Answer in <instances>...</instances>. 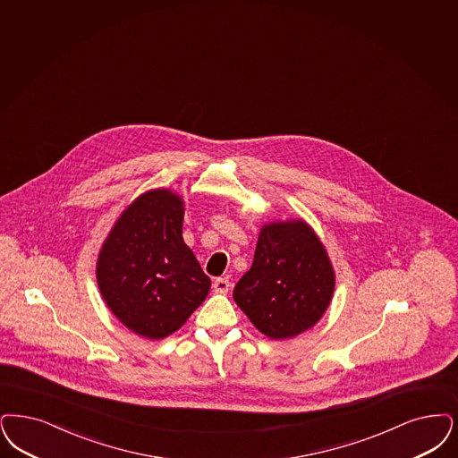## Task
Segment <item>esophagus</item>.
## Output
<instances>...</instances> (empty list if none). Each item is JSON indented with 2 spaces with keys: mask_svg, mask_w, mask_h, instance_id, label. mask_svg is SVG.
<instances>
[{
  "mask_svg": "<svg viewBox=\"0 0 458 458\" xmlns=\"http://www.w3.org/2000/svg\"><path fill=\"white\" fill-rule=\"evenodd\" d=\"M230 286H232V283L228 281V277H218V279H215V283H213V290H215V293H228Z\"/></svg>",
  "mask_w": 458,
  "mask_h": 458,
  "instance_id": "1",
  "label": "esophagus"
}]
</instances>
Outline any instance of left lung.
I'll return each mask as SVG.
<instances>
[{"label":"left lung","instance_id":"obj_1","mask_svg":"<svg viewBox=\"0 0 458 458\" xmlns=\"http://www.w3.org/2000/svg\"><path fill=\"white\" fill-rule=\"evenodd\" d=\"M335 276L322 242L303 220L264 225L252 267L233 298L264 335L281 341L311 329L327 310Z\"/></svg>","mask_w":458,"mask_h":458}]
</instances>
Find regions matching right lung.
<instances>
[{"label": "right lung", "mask_w": 458, "mask_h": 458, "mask_svg": "<svg viewBox=\"0 0 458 458\" xmlns=\"http://www.w3.org/2000/svg\"><path fill=\"white\" fill-rule=\"evenodd\" d=\"M182 221L181 196L148 191L115 221L98 254L102 298L129 330L147 339L181 329L211 288L183 242Z\"/></svg>", "instance_id": "obj_1"}]
</instances>
